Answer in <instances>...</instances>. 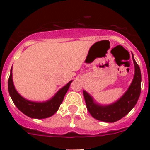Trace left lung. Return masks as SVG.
I'll use <instances>...</instances> for the list:
<instances>
[{"instance_id": "8db88e82", "label": "left lung", "mask_w": 150, "mask_h": 150, "mask_svg": "<svg viewBox=\"0 0 150 150\" xmlns=\"http://www.w3.org/2000/svg\"><path fill=\"white\" fill-rule=\"evenodd\" d=\"M132 59L134 64V79L128 90L117 101L109 105H100L94 102L93 98L88 92L83 91L87 110L92 117L106 122H114L128 114L137 104L141 90V73L133 55Z\"/></svg>"}]
</instances>
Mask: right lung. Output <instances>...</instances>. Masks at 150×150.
<instances>
[{"mask_svg":"<svg viewBox=\"0 0 150 150\" xmlns=\"http://www.w3.org/2000/svg\"><path fill=\"white\" fill-rule=\"evenodd\" d=\"M72 80L62 87L50 100L45 102H34L26 100L16 90L13 85L12 68L8 79V90L13 103L24 114L33 119H45L55 114L63 101L64 97L68 90Z\"/></svg>","mask_w":150,"mask_h":150,"instance_id":"1","label":"right lung"}]
</instances>
